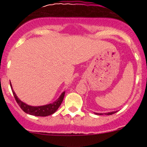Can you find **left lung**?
I'll use <instances>...</instances> for the list:
<instances>
[{
  "label": "left lung",
  "mask_w": 147,
  "mask_h": 147,
  "mask_svg": "<svg viewBox=\"0 0 147 147\" xmlns=\"http://www.w3.org/2000/svg\"><path fill=\"white\" fill-rule=\"evenodd\" d=\"M116 112H117V111H116V112H107V113H105V115H113V114L116 113ZM94 114H95V115H103V114H102V113H94Z\"/></svg>",
  "instance_id": "left-lung-1"
}]
</instances>
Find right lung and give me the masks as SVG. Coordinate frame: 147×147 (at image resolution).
Returning <instances> with one entry per match:
<instances>
[{"label": "right lung", "mask_w": 147, "mask_h": 147, "mask_svg": "<svg viewBox=\"0 0 147 147\" xmlns=\"http://www.w3.org/2000/svg\"><path fill=\"white\" fill-rule=\"evenodd\" d=\"M10 84V87H11L12 92H13V96H14L15 99H16V102L18 104V105L20 106V107L26 113L29 114V115H34V116H39V117H46L49 116V115H53V113L57 111V109H58L59 107L60 106V105L63 102V98H64L65 93V92H63L61 94V95L60 96L58 99H57L56 101H55L53 103L49 104V105H43V106H38V107H33V106H30V105H26V103L23 102L21 100H20L18 99V97H17V95L16 94L15 92L13 91V87H12L11 83Z\"/></svg>", "instance_id": "obj_1"}]
</instances>
